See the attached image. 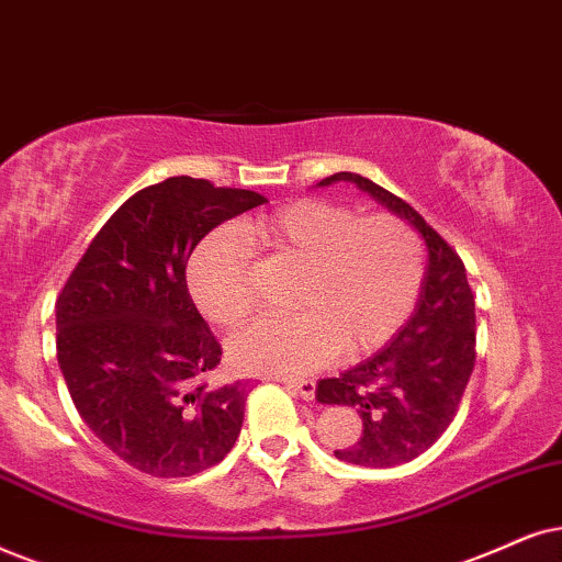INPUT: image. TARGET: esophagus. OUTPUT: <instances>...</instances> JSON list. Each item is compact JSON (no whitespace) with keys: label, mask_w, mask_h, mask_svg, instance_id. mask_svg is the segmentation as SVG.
Here are the masks:
<instances>
[{"label":"esophagus","mask_w":562,"mask_h":562,"mask_svg":"<svg viewBox=\"0 0 562 562\" xmlns=\"http://www.w3.org/2000/svg\"><path fill=\"white\" fill-rule=\"evenodd\" d=\"M282 383H285L288 389H293V392L301 394L303 400H314V394H316L314 379H282Z\"/></svg>","instance_id":"esophagus-1"}]
</instances>
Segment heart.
I'll return each mask as SVG.
<instances>
[{
	"mask_svg": "<svg viewBox=\"0 0 562 562\" xmlns=\"http://www.w3.org/2000/svg\"><path fill=\"white\" fill-rule=\"evenodd\" d=\"M248 251L301 267L290 316H267L231 339V360L248 373H308L342 350H379L402 329L425 280L417 231L396 215H366L305 196L238 231L204 238L189 261V290L204 318L233 329L257 305Z\"/></svg>",
	"mask_w": 562,
	"mask_h": 562,
	"instance_id": "1",
	"label": "heart"
}]
</instances>
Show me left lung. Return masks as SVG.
Segmentation results:
<instances>
[{
	"label": "left lung",
	"instance_id": "left-lung-1",
	"mask_svg": "<svg viewBox=\"0 0 562 562\" xmlns=\"http://www.w3.org/2000/svg\"><path fill=\"white\" fill-rule=\"evenodd\" d=\"M331 181L358 183L409 220L428 244V272L409 322L366 363L316 386L318 402L355 407L363 417L360 438L334 457L360 467L404 464L428 451L457 417L477 358L474 293L457 248L402 196L360 173H334L322 187Z\"/></svg>",
	"mask_w": 562,
	"mask_h": 562
}]
</instances>
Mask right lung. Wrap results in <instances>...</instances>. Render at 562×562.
<instances>
[{"mask_svg": "<svg viewBox=\"0 0 562 562\" xmlns=\"http://www.w3.org/2000/svg\"><path fill=\"white\" fill-rule=\"evenodd\" d=\"M267 199L173 176L109 217L56 297V360L90 430L134 470L191 477L228 457L248 389L204 381L223 345L196 311L187 261L212 228Z\"/></svg>", "mask_w": 562, "mask_h": 562, "instance_id": "1", "label": "right lung"}]
</instances>
